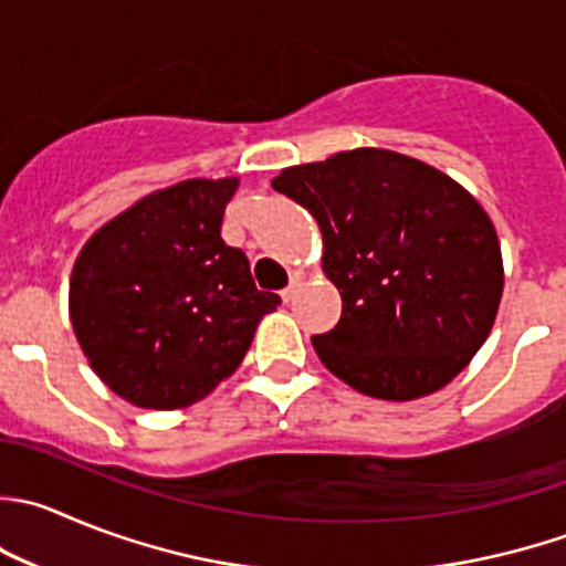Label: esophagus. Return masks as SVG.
Returning a JSON list of instances; mask_svg holds the SVG:
<instances>
[{"mask_svg": "<svg viewBox=\"0 0 566 566\" xmlns=\"http://www.w3.org/2000/svg\"><path fill=\"white\" fill-rule=\"evenodd\" d=\"M298 282H301V276H298V273H293V279H290V284L282 290V301H284V304H287V301H293L295 287H298Z\"/></svg>", "mask_w": 566, "mask_h": 566, "instance_id": "obj_1", "label": "esophagus"}]
</instances>
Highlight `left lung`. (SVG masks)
<instances>
[{
	"label": "left lung",
	"instance_id": "obj_1",
	"mask_svg": "<svg viewBox=\"0 0 566 566\" xmlns=\"http://www.w3.org/2000/svg\"><path fill=\"white\" fill-rule=\"evenodd\" d=\"M273 190L312 212L343 315L312 337L361 395L415 400L446 387L490 337L503 295L501 240L448 174L389 149L284 168Z\"/></svg>",
	"mask_w": 566,
	"mask_h": 566
}]
</instances>
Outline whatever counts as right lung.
Here are the masks:
<instances>
[{
  "label": "right lung",
  "mask_w": 566,
  "mask_h": 566,
  "mask_svg": "<svg viewBox=\"0 0 566 566\" xmlns=\"http://www.w3.org/2000/svg\"><path fill=\"white\" fill-rule=\"evenodd\" d=\"M240 179H185L104 223L71 271L69 315L98 378L140 409H185L232 376L282 304L223 243Z\"/></svg>",
  "instance_id": "obj_1"
}]
</instances>
